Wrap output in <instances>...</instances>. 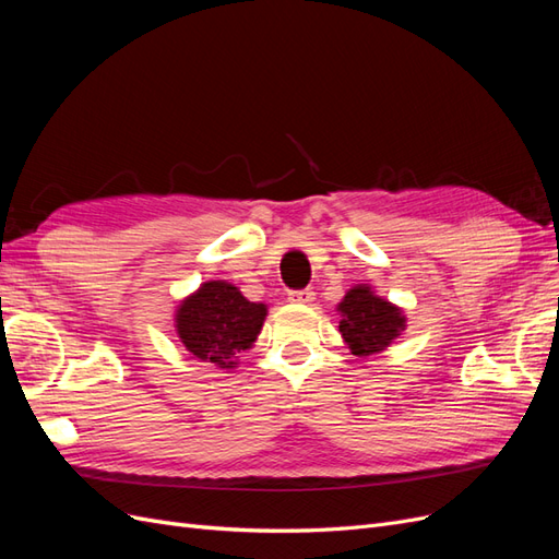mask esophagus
Returning a JSON list of instances; mask_svg holds the SVG:
<instances>
[{"label": "esophagus", "mask_w": 559, "mask_h": 559, "mask_svg": "<svg viewBox=\"0 0 559 559\" xmlns=\"http://www.w3.org/2000/svg\"><path fill=\"white\" fill-rule=\"evenodd\" d=\"M314 300L312 289H300V292H289V302H298V306H308V302Z\"/></svg>", "instance_id": "esophagus-1"}]
</instances>
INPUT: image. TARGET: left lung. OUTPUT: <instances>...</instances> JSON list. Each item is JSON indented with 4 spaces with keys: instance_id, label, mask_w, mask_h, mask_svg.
<instances>
[{
    "instance_id": "1",
    "label": "left lung",
    "mask_w": 559,
    "mask_h": 559,
    "mask_svg": "<svg viewBox=\"0 0 559 559\" xmlns=\"http://www.w3.org/2000/svg\"><path fill=\"white\" fill-rule=\"evenodd\" d=\"M335 310L341 312L337 331L357 357L386 349L405 331L403 310L378 296L368 284L352 286Z\"/></svg>"
}]
</instances>
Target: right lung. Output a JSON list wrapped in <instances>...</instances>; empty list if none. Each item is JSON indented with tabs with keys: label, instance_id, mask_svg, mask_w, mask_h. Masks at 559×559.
Returning a JSON list of instances; mask_svg holds the SVG:
<instances>
[{
	"label": "right lung",
	"instance_id": "1",
	"mask_svg": "<svg viewBox=\"0 0 559 559\" xmlns=\"http://www.w3.org/2000/svg\"><path fill=\"white\" fill-rule=\"evenodd\" d=\"M265 317V302L247 300L226 280H210L179 302L175 331L193 359L235 368L238 354L257 343Z\"/></svg>",
	"mask_w": 559,
	"mask_h": 559
}]
</instances>
